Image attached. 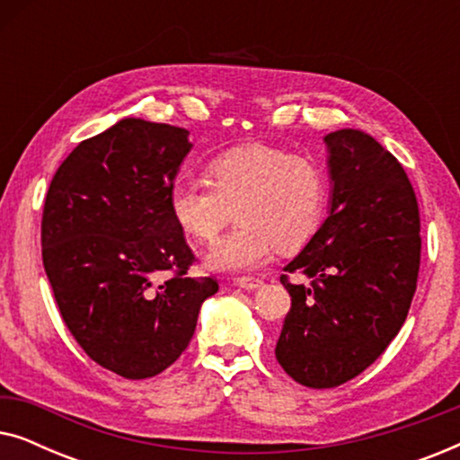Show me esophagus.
<instances>
[{
    "mask_svg": "<svg viewBox=\"0 0 460 460\" xmlns=\"http://www.w3.org/2000/svg\"><path fill=\"white\" fill-rule=\"evenodd\" d=\"M234 285L244 288V291H255V288L263 287V280H260V279H249V276H243V279H236V280H234Z\"/></svg>",
    "mask_w": 460,
    "mask_h": 460,
    "instance_id": "34e87169",
    "label": "esophagus"
}]
</instances>
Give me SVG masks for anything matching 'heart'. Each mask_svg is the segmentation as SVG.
I'll list each match as a JSON object with an SVG mask.
<instances>
[{
	"label": "heart",
	"mask_w": 460,
	"mask_h": 460,
	"mask_svg": "<svg viewBox=\"0 0 460 460\" xmlns=\"http://www.w3.org/2000/svg\"><path fill=\"white\" fill-rule=\"evenodd\" d=\"M207 181L178 178L169 211L197 243L211 241L236 213L238 228L205 251L207 272L241 274L272 260L276 249L304 247L323 224L329 178L316 161L268 144H247L216 156Z\"/></svg>",
	"instance_id": "b5f03b06"
}]
</instances>
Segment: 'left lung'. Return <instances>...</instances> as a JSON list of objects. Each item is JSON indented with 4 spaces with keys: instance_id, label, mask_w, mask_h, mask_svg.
I'll return each instance as SVG.
<instances>
[{
    "instance_id": "obj_1",
    "label": "left lung",
    "mask_w": 460,
    "mask_h": 460,
    "mask_svg": "<svg viewBox=\"0 0 460 460\" xmlns=\"http://www.w3.org/2000/svg\"><path fill=\"white\" fill-rule=\"evenodd\" d=\"M331 194L320 224L280 282L291 295L276 360L305 387H337L379 358L404 324L420 261L419 205L404 167L373 136H324Z\"/></svg>"
}]
</instances>
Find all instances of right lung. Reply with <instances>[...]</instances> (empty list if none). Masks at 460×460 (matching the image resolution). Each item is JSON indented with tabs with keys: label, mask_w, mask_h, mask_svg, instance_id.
Returning a JSON list of instances; mask_svg holds the SVG:
<instances>
[{
	"label": "right lung",
	"mask_w": 460,
	"mask_h": 460,
	"mask_svg": "<svg viewBox=\"0 0 460 460\" xmlns=\"http://www.w3.org/2000/svg\"><path fill=\"white\" fill-rule=\"evenodd\" d=\"M190 148L186 129L125 117L66 156L43 205V268L62 320L125 379L172 367L217 293L213 279L186 276L194 255L169 211ZM163 269L176 274L159 283Z\"/></svg>",
	"instance_id": "add662e5"
}]
</instances>
